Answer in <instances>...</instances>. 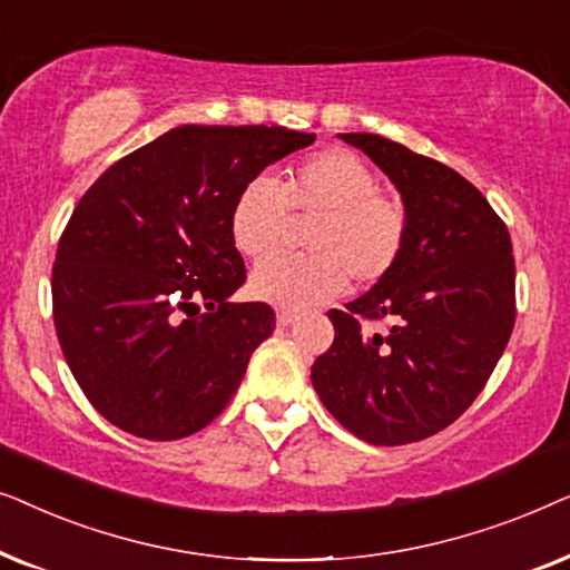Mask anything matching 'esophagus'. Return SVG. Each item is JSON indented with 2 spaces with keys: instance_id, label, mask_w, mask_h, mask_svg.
Masks as SVG:
<instances>
[{
  "instance_id": "34e87169",
  "label": "esophagus",
  "mask_w": 570,
  "mask_h": 570,
  "mask_svg": "<svg viewBox=\"0 0 570 570\" xmlns=\"http://www.w3.org/2000/svg\"><path fill=\"white\" fill-rule=\"evenodd\" d=\"M298 322V311H277V326H291Z\"/></svg>"
}]
</instances>
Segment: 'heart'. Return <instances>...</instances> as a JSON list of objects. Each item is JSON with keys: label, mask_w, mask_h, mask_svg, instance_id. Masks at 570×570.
Masks as SVG:
<instances>
[{"label": "heart", "mask_w": 570, "mask_h": 570, "mask_svg": "<svg viewBox=\"0 0 570 570\" xmlns=\"http://www.w3.org/2000/svg\"><path fill=\"white\" fill-rule=\"evenodd\" d=\"M291 209L318 215L308 256H277L248 277L254 298L306 308L337 298L350 279L379 283L396 267L407 240L400 202L379 191V176L350 150H322L287 170L285 181L259 176L233 202L230 238L248 259H267L283 246Z\"/></svg>", "instance_id": "heart-1"}]
</instances>
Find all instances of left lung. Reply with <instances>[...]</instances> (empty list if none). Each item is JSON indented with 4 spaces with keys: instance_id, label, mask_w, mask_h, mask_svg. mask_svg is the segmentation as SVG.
Listing matches in <instances>:
<instances>
[{
    "instance_id": "1",
    "label": "left lung",
    "mask_w": 570,
    "mask_h": 570,
    "mask_svg": "<svg viewBox=\"0 0 570 570\" xmlns=\"http://www.w3.org/2000/svg\"><path fill=\"white\" fill-rule=\"evenodd\" d=\"M389 176L407 215L396 267L368 293L330 311L334 342L311 368L318 400L373 446L443 431L482 392L517 318L511 236L488 199L439 160L350 131ZM361 317H386L368 333Z\"/></svg>"
}]
</instances>
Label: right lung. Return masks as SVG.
Returning <instances> with one entry per match:
<instances>
[{
    "mask_svg": "<svg viewBox=\"0 0 570 570\" xmlns=\"http://www.w3.org/2000/svg\"><path fill=\"white\" fill-rule=\"evenodd\" d=\"M314 139L264 124H184L82 194L53 262V324L69 371L108 423L176 441L225 410L275 330L267 303L230 301L246 279L233 202Z\"/></svg>",
    "mask_w": 570,
    "mask_h": 570,
    "instance_id": "add662e5",
    "label": "right lung"
}]
</instances>
